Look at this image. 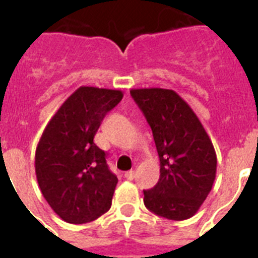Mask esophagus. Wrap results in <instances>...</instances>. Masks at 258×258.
I'll return each mask as SVG.
<instances>
[{"instance_id": "34e87169", "label": "esophagus", "mask_w": 258, "mask_h": 258, "mask_svg": "<svg viewBox=\"0 0 258 258\" xmlns=\"http://www.w3.org/2000/svg\"><path fill=\"white\" fill-rule=\"evenodd\" d=\"M124 177L126 179H129V181H132V179L134 178V170H129V172H125Z\"/></svg>"}]
</instances>
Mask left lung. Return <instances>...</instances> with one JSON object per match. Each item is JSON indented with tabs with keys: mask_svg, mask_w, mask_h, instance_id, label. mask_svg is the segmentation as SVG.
<instances>
[{
	"mask_svg": "<svg viewBox=\"0 0 258 258\" xmlns=\"http://www.w3.org/2000/svg\"><path fill=\"white\" fill-rule=\"evenodd\" d=\"M131 94L151 126L160 157V178L145 190L146 208L160 217H192L211 192L217 156L197 113L174 90L132 89Z\"/></svg>",
	"mask_w": 258,
	"mask_h": 258,
	"instance_id": "8db88e82",
	"label": "left lung"
}]
</instances>
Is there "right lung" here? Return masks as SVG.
I'll return each instance as SVG.
<instances>
[{"instance_id": "obj_1", "label": "right lung", "mask_w": 258, "mask_h": 258, "mask_svg": "<svg viewBox=\"0 0 258 258\" xmlns=\"http://www.w3.org/2000/svg\"><path fill=\"white\" fill-rule=\"evenodd\" d=\"M122 95L116 89L80 86L42 132L36 149V178L47 204L66 222L88 223L111 208L117 177L93 140Z\"/></svg>"}]
</instances>
